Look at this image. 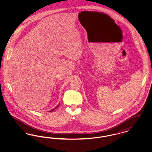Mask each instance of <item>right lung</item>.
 Listing matches in <instances>:
<instances>
[{"mask_svg":"<svg viewBox=\"0 0 152 152\" xmlns=\"http://www.w3.org/2000/svg\"><path fill=\"white\" fill-rule=\"evenodd\" d=\"M58 106H57V107H56V108H55L53 109H52V110H50V112H52V111H53V110H55V109L57 108H58Z\"/></svg>","mask_w":152,"mask_h":152,"instance_id":"add662e5","label":"right lung"}]
</instances>
